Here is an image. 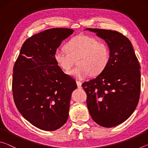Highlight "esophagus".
<instances>
[{"label":"esophagus","instance_id":"obj_1","mask_svg":"<svg viewBox=\"0 0 148 148\" xmlns=\"http://www.w3.org/2000/svg\"><path fill=\"white\" fill-rule=\"evenodd\" d=\"M76 84H77V88H79V89L82 88V82H81L77 81V80H76Z\"/></svg>","mask_w":148,"mask_h":148}]
</instances>
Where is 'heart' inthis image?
<instances>
[{
    "label": "heart",
    "instance_id": "1",
    "mask_svg": "<svg viewBox=\"0 0 148 148\" xmlns=\"http://www.w3.org/2000/svg\"><path fill=\"white\" fill-rule=\"evenodd\" d=\"M64 50H57L54 60L62 70L69 72L75 64L78 66L69 74L78 79H84L90 74L97 76L109 64L110 50L106 43L94 37L80 34L65 45Z\"/></svg>",
    "mask_w": 148,
    "mask_h": 148
}]
</instances>
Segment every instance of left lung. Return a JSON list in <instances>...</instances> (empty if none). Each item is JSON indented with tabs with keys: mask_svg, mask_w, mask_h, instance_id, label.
Masks as SVG:
<instances>
[{
	"mask_svg": "<svg viewBox=\"0 0 148 148\" xmlns=\"http://www.w3.org/2000/svg\"><path fill=\"white\" fill-rule=\"evenodd\" d=\"M104 39L110 50L107 68L82 84L92 119L104 127L122 123L133 113L140 94V66L131 41L116 31L87 28Z\"/></svg>",
	"mask_w": 148,
	"mask_h": 148,
	"instance_id": "1",
	"label": "left lung"
}]
</instances>
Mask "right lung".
Returning <instances> with one entry per match:
<instances>
[{"instance_id":"add662e5","label":"right lung","mask_w":148,"mask_h":148,"mask_svg":"<svg viewBox=\"0 0 148 148\" xmlns=\"http://www.w3.org/2000/svg\"><path fill=\"white\" fill-rule=\"evenodd\" d=\"M73 32L71 29L53 28L33 35L23 43L14 66L15 104L25 119L44 131L58 129L68 119L76 83L53 57L62 41Z\"/></svg>"}]
</instances>
